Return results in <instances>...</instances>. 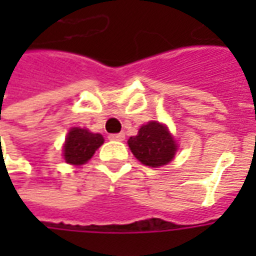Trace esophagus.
I'll return each mask as SVG.
<instances>
[{
  "instance_id": "34e87169",
  "label": "esophagus",
  "mask_w": 256,
  "mask_h": 256,
  "mask_svg": "<svg viewBox=\"0 0 256 256\" xmlns=\"http://www.w3.org/2000/svg\"><path fill=\"white\" fill-rule=\"evenodd\" d=\"M108 138L112 140V141H123V140H124V134L123 133L110 134V137H108Z\"/></svg>"
}]
</instances>
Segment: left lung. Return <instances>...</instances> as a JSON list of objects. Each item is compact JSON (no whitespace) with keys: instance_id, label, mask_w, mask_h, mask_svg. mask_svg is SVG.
<instances>
[{"instance_id":"8db88e82","label":"left lung","mask_w":256,"mask_h":256,"mask_svg":"<svg viewBox=\"0 0 256 256\" xmlns=\"http://www.w3.org/2000/svg\"><path fill=\"white\" fill-rule=\"evenodd\" d=\"M128 144L133 155L142 164L150 167H160L170 163L178 150L168 128L155 120L141 126L138 134L130 137Z\"/></svg>"}]
</instances>
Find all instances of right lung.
Instances as JSON below:
<instances>
[{
    "instance_id": "add662e5",
    "label": "right lung",
    "mask_w": 256,
    "mask_h": 256,
    "mask_svg": "<svg viewBox=\"0 0 256 256\" xmlns=\"http://www.w3.org/2000/svg\"><path fill=\"white\" fill-rule=\"evenodd\" d=\"M102 144L104 137L101 134L80 128H70L63 146L64 160L74 166L84 164Z\"/></svg>"
}]
</instances>
